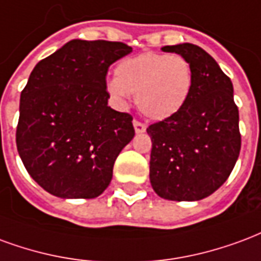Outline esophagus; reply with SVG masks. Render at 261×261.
I'll use <instances>...</instances> for the list:
<instances>
[{
	"mask_svg": "<svg viewBox=\"0 0 261 261\" xmlns=\"http://www.w3.org/2000/svg\"><path fill=\"white\" fill-rule=\"evenodd\" d=\"M133 126H135L136 133H143L144 130H146V125H144L143 122L138 121V119H135V121H133Z\"/></svg>",
	"mask_w": 261,
	"mask_h": 261,
	"instance_id": "34e87169",
	"label": "esophagus"
}]
</instances>
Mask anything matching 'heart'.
I'll return each mask as SVG.
<instances>
[{
    "instance_id": "obj_1",
    "label": "heart",
    "mask_w": 261,
    "mask_h": 261,
    "mask_svg": "<svg viewBox=\"0 0 261 261\" xmlns=\"http://www.w3.org/2000/svg\"><path fill=\"white\" fill-rule=\"evenodd\" d=\"M108 82L119 101L136 93L140 111L151 119H167L179 112L193 89V69L184 55L146 51L122 60Z\"/></svg>"
}]
</instances>
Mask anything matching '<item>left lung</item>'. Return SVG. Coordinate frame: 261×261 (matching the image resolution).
<instances>
[{
	"label": "left lung",
	"instance_id": "left-lung-1",
	"mask_svg": "<svg viewBox=\"0 0 261 261\" xmlns=\"http://www.w3.org/2000/svg\"><path fill=\"white\" fill-rule=\"evenodd\" d=\"M193 69L189 100L172 117L151 123L150 182L167 200H201L231 175L241 151L239 111L233 87L216 60L199 45H165Z\"/></svg>",
	"mask_w": 261,
	"mask_h": 261
}]
</instances>
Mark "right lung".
<instances>
[{
	"label": "right lung",
	"mask_w": 261,
	"mask_h": 261,
	"mask_svg": "<svg viewBox=\"0 0 261 261\" xmlns=\"http://www.w3.org/2000/svg\"><path fill=\"white\" fill-rule=\"evenodd\" d=\"M132 51L121 41L72 40L34 66L20 93L16 147L44 191L93 199L107 189L132 115L108 107V68Z\"/></svg>",
	"instance_id": "1"
}]
</instances>
